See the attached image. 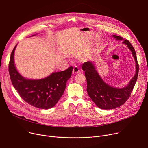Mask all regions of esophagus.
Segmentation results:
<instances>
[{
  "mask_svg": "<svg viewBox=\"0 0 148 148\" xmlns=\"http://www.w3.org/2000/svg\"><path fill=\"white\" fill-rule=\"evenodd\" d=\"M79 71V70L78 67H77V66H75V67L73 69V74L78 73Z\"/></svg>",
  "mask_w": 148,
  "mask_h": 148,
  "instance_id": "1",
  "label": "esophagus"
}]
</instances>
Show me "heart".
Returning <instances> with one entry per match:
<instances>
[{"label":"heart","instance_id":"heart-1","mask_svg":"<svg viewBox=\"0 0 148 148\" xmlns=\"http://www.w3.org/2000/svg\"><path fill=\"white\" fill-rule=\"evenodd\" d=\"M84 61H86V60H87V58H84Z\"/></svg>","mask_w":148,"mask_h":148}]
</instances>
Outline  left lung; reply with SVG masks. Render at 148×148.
I'll use <instances>...</instances> for the list:
<instances>
[{"mask_svg":"<svg viewBox=\"0 0 148 148\" xmlns=\"http://www.w3.org/2000/svg\"><path fill=\"white\" fill-rule=\"evenodd\" d=\"M112 37L118 41L123 40L122 43L131 51L135 61L136 71L135 75L127 85L122 88H117L110 86L102 79L97 70L95 62L87 61L84 63L82 69L85 71L88 94L97 106L102 110L115 109L127 101L135 86L139 72L136 53L130 41L127 40H124L118 36L112 35Z\"/></svg>","mask_w":148,"mask_h":148,"instance_id":"obj_1","label":"left lung"}]
</instances>
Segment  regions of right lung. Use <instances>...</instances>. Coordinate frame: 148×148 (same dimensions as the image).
I'll return each mask as SVG.
<instances>
[{"mask_svg": "<svg viewBox=\"0 0 148 148\" xmlns=\"http://www.w3.org/2000/svg\"><path fill=\"white\" fill-rule=\"evenodd\" d=\"M17 45L11 53L9 66L14 88L22 99L32 106L45 110L53 107L64 92L67 81L71 76L73 67L52 73L43 78L27 79L18 73L14 64V51Z\"/></svg>", "mask_w": 148, "mask_h": 148, "instance_id": "obj_1", "label": "right lung"}]
</instances>
